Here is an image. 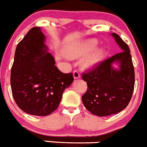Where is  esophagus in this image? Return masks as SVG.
<instances>
[{"instance_id":"obj_1","label":"esophagus","mask_w":147,"mask_h":147,"mask_svg":"<svg viewBox=\"0 0 147 147\" xmlns=\"http://www.w3.org/2000/svg\"><path fill=\"white\" fill-rule=\"evenodd\" d=\"M73 77L75 79H78L80 77V72H78V70H75L73 72Z\"/></svg>"}]
</instances>
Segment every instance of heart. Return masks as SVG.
Wrapping results in <instances>:
<instances>
[{"instance_id": "b5f03b06", "label": "heart", "mask_w": 147, "mask_h": 147, "mask_svg": "<svg viewBox=\"0 0 147 147\" xmlns=\"http://www.w3.org/2000/svg\"><path fill=\"white\" fill-rule=\"evenodd\" d=\"M98 44V40L95 39H87L76 45L68 47L65 52L67 55L70 58L80 57L90 53L89 55L88 54V55L82 59V65L84 68L91 69L96 67L102 61L106 52L105 49L102 47H99L94 51V49H95ZM92 51H94L92 53L91 52Z\"/></svg>"}]
</instances>
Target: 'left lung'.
Returning a JSON list of instances; mask_svg holds the SVG:
<instances>
[{
	"label": "left lung",
	"mask_w": 147,
	"mask_h": 147,
	"mask_svg": "<svg viewBox=\"0 0 147 147\" xmlns=\"http://www.w3.org/2000/svg\"><path fill=\"white\" fill-rule=\"evenodd\" d=\"M111 36L121 52L105 59L82 77L88 85L87 92L82 96V103L98 116L121 111L130 102L134 88V68L129 46L118 34L112 33Z\"/></svg>",
	"instance_id": "8db88e82"
}]
</instances>
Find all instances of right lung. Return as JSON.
Segmentation results:
<instances>
[{"instance_id": "obj_1", "label": "right lung", "mask_w": 147, "mask_h": 147, "mask_svg": "<svg viewBox=\"0 0 147 147\" xmlns=\"http://www.w3.org/2000/svg\"><path fill=\"white\" fill-rule=\"evenodd\" d=\"M40 27L28 31L16 49L11 86L17 105L28 114L45 116L60 103L62 94L74 81L72 73H62L45 45Z\"/></svg>"}]
</instances>
